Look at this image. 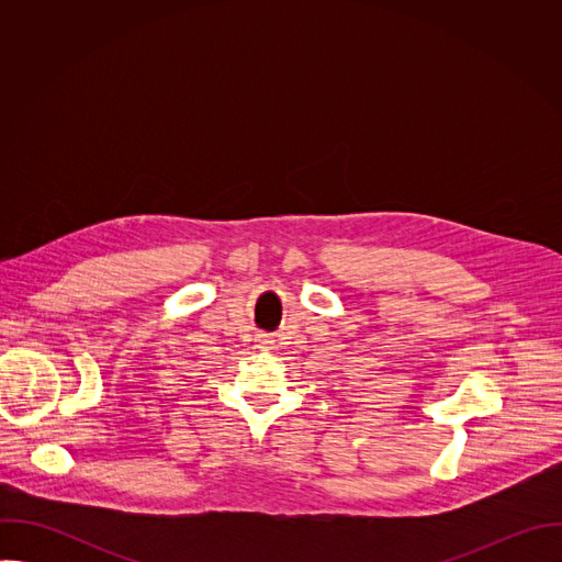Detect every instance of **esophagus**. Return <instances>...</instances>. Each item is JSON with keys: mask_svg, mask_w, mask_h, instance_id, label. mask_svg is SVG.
<instances>
[{"mask_svg": "<svg viewBox=\"0 0 562 562\" xmlns=\"http://www.w3.org/2000/svg\"><path fill=\"white\" fill-rule=\"evenodd\" d=\"M258 345H260V349H271L273 340H271L269 336H260V338H258Z\"/></svg>", "mask_w": 562, "mask_h": 562, "instance_id": "34e87169", "label": "esophagus"}]
</instances>
